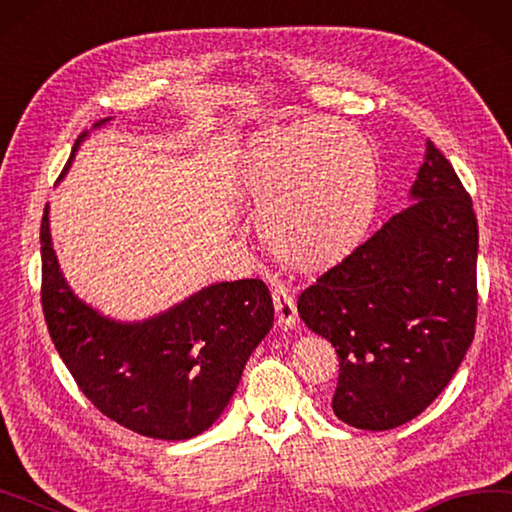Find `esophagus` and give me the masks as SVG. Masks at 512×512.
Instances as JSON below:
<instances>
[{
    "label": "esophagus",
    "mask_w": 512,
    "mask_h": 512,
    "mask_svg": "<svg viewBox=\"0 0 512 512\" xmlns=\"http://www.w3.org/2000/svg\"><path fill=\"white\" fill-rule=\"evenodd\" d=\"M273 304L277 313V322L284 324V327H295L297 322V306L291 288L284 284L273 286Z\"/></svg>",
    "instance_id": "esophagus-1"
}]
</instances>
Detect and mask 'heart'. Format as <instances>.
I'll return each mask as SVG.
<instances>
[{
    "label": "heart",
    "instance_id": "b5f03b06",
    "mask_svg": "<svg viewBox=\"0 0 512 512\" xmlns=\"http://www.w3.org/2000/svg\"><path fill=\"white\" fill-rule=\"evenodd\" d=\"M235 192L259 215L277 257L302 271H329L356 253L374 224L378 159L349 125L304 118L248 138Z\"/></svg>",
    "mask_w": 512,
    "mask_h": 512
}]
</instances>
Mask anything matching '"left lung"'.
<instances>
[{
	"label": "left lung",
	"instance_id": "8db88e82",
	"mask_svg": "<svg viewBox=\"0 0 512 512\" xmlns=\"http://www.w3.org/2000/svg\"><path fill=\"white\" fill-rule=\"evenodd\" d=\"M410 197L297 300L306 327L338 353L333 412L358 430H392L421 414L475 338L477 217L432 141Z\"/></svg>",
	"mask_w": 512,
	"mask_h": 512
}]
</instances>
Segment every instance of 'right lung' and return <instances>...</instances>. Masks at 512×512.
Wrapping results in <instances>:
<instances>
[{"label": "right lung", "instance_id": "1", "mask_svg": "<svg viewBox=\"0 0 512 512\" xmlns=\"http://www.w3.org/2000/svg\"><path fill=\"white\" fill-rule=\"evenodd\" d=\"M40 244L44 320L82 394L111 421L150 439L183 441L208 430L273 327L268 286L262 280L210 284L154 318L118 322L91 309L64 280L51 244L49 203Z\"/></svg>", "mask_w": 512, "mask_h": 512}]
</instances>
